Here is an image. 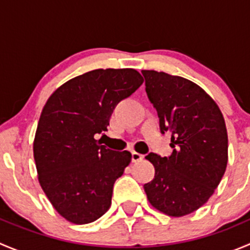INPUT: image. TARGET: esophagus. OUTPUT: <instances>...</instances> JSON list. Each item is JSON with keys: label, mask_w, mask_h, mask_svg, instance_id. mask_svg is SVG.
<instances>
[{"label": "esophagus", "mask_w": 250, "mask_h": 250, "mask_svg": "<svg viewBox=\"0 0 250 250\" xmlns=\"http://www.w3.org/2000/svg\"><path fill=\"white\" fill-rule=\"evenodd\" d=\"M144 158V155H141L139 152H135V151H132V161L133 162H139Z\"/></svg>", "instance_id": "esophagus-1"}]
</instances>
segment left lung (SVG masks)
<instances>
[{
	"instance_id": "obj_1",
	"label": "left lung",
	"mask_w": 250,
	"mask_h": 250,
	"mask_svg": "<svg viewBox=\"0 0 250 250\" xmlns=\"http://www.w3.org/2000/svg\"><path fill=\"white\" fill-rule=\"evenodd\" d=\"M160 129L172 134L168 157L150 152L155 178L144 185L150 203L170 216L202 207L228 165V132L218 105L196 83L153 70L141 71Z\"/></svg>"
}]
</instances>
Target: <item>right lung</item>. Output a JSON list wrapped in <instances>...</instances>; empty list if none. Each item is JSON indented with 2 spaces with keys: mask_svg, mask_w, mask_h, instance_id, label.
<instances>
[{
  "mask_svg": "<svg viewBox=\"0 0 250 250\" xmlns=\"http://www.w3.org/2000/svg\"><path fill=\"white\" fill-rule=\"evenodd\" d=\"M143 82L134 69H98L67 81L47 100L34 158L44 193L66 220L89 224L110 208L113 184L132 155L110 150L95 137L107 130L118 103Z\"/></svg>",
  "mask_w": 250,
  "mask_h": 250,
  "instance_id": "right-lung-1",
  "label": "right lung"
}]
</instances>
